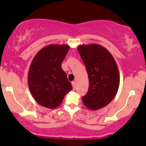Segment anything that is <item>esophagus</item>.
Wrapping results in <instances>:
<instances>
[{
	"label": "esophagus",
	"mask_w": 146,
	"mask_h": 146,
	"mask_svg": "<svg viewBox=\"0 0 146 146\" xmlns=\"http://www.w3.org/2000/svg\"><path fill=\"white\" fill-rule=\"evenodd\" d=\"M72 85H73V88L75 89L76 88V82H72Z\"/></svg>",
	"instance_id": "1"
}]
</instances>
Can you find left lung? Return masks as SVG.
<instances>
[{"mask_svg":"<svg viewBox=\"0 0 146 146\" xmlns=\"http://www.w3.org/2000/svg\"><path fill=\"white\" fill-rule=\"evenodd\" d=\"M89 78V89L82 98L88 109L98 110L115 97L119 86V73L114 57L102 46L90 44L78 47Z\"/></svg>","mask_w":146,"mask_h":146,"instance_id":"8db88e82","label":"left lung"}]
</instances>
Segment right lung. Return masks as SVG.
<instances>
[{
    "label": "right lung",
    "instance_id": "obj_1",
    "mask_svg": "<svg viewBox=\"0 0 146 146\" xmlns=\"http://www.w3.org/2000/svg\"><path fill=\"white\" fill-rule=\"evenodd\" d=\"M67 44H50L35 55L28 73L29 91L35 101L48 109H55L72 85L61 68V63L69 50Z\"/></svg>",
    "mask_w": 146,
    "mask_h": 146
}]
</instances>
